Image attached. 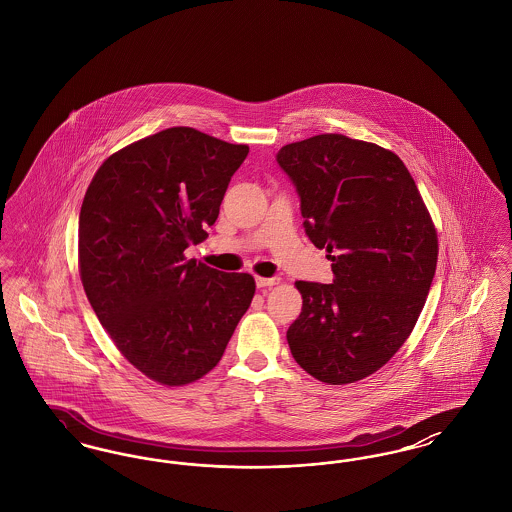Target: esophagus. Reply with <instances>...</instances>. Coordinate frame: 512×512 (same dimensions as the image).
I'll return each instance as SVG.
<instances>
[{
    "instance_id": "1",
    "label": "esophagus",
    "mask_w": 512,
    "mask_h": 512,
    "mask_svg": "<svg viewBox=\"0 0 512 512\" xmlns=\"http://www.w3.org/2000/svg\"><path fill=\"white\" fill-rule=\"evenodd\" d=\"M257 282V288H270V286H276L280 282V278H255Z\"/></svg>"
}]
</instances>
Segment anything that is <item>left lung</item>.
<instances>
[{
  "label": "left lung",
  "instance_id": "1",
  "mask_svg": "<svg viewBox=\"0 0 512 512\" xmlns=\"http://www.w3.org/2000/svg\"><path fill=\"white\" fill-rule=\"evenodd\" d=\"M276 163L301 201L305 234L334 282H295L293 359L324 384L363 380L413 332L438 265V234L411 172L384 147L320 134L282 147Z\"/></svg>",
  "mask_w": 512,
  "mask_h": 512
}]
</instances>
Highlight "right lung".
Returning a JSON list of instances; mask_svg holds the SVG:
<instances>
[{"label": "right lung", "instance_id": "obj_1", "mask_svg": "<svg viewBox=\"0 0 512 512\" xmlns=\"http://www.w3.org/2000/svg\"><path fill=\"white\" fill-rule=\"evenodd\" d=\"M249 147L174 126L113 153L78 217L88 301L147 378L184 386L217 363L251 305V274L186 261L207 238Z\"/></svg>", "mask_w": 512, "mask_h": 512}]
</instances>
